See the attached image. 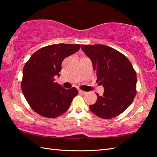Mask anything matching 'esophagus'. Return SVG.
Masks as SVG:
<instances>
[{
    "mask_svg": "<svg viewBox=\"0 0 157 157\" xmlns=\"http://www.w3.org/2000/svg\"><path fill=\"white\" fill-rule=\"evenodd\" d=\"M79 94H86V91H82V90H79Z\"/></svg>",
    "mask_w": 157,
    "mask_h": 157,
    "instance_id": "34e87169",
    "label": "esophagus"
}]
</instances>
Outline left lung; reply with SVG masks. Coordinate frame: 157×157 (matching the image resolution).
<instances>
[{"mask_svg": "<svg viewBox=\"0 0 157 157\" xmlns=\"http://www.w3.org/2000/svg\"><path fill=\"white\" fill-rule=\"evenodd\" d=\"M96 71L97 81L102 84L104 94L89 105L95 115L112 118L125 111L136 94V73L129 60L118 50L101 44L81 45Z\"/></svg>", "mask_w": 157, "mask_h": 157, "instance_id": "obj_1", "label": "left lung"}]
</instances>
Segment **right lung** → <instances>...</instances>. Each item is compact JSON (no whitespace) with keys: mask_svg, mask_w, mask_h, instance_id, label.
<instances>
[{"mask_svg":"<svg viewBox=\"0 0 157 157\" xmlns=\"http://www.w3.org/2000/svg\"><path fill=\"white\" fill-rule=\"evenodd\" d=\"M79 44L50 45L35 52L23 70L21 89L31 108L46 118H56L70 107L74 97L78 94L73 87L65 89L57 82L63 60L78 52Z\"/></svg>","mask_w":157,"mask_h":157,"instance_id":"1","label":"right lung"}]
</instances>
